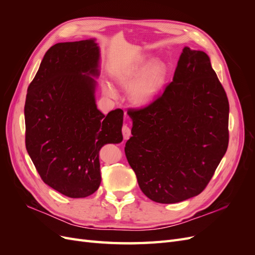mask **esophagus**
<instances>
[{
	"instance_id": "esophagus-1",
	"label": "esophagus",
	"mask_w": 255,
	"mask_h": 255,
	"mask_svg": "<svg viewBox=\"0 0 255 255\" xmlns=\"http://www.w3.org/2000/svg\"><path fill=\"white\" fill-rule=\"evenodd\" d=\"M122 134H123V138H125V140H128L130 137V128L128 126H123L122 127Z\"/></svg>"
}]
</instances>
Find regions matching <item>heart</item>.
Listing matches in <instances>:
<instances>
[{"label":"heart","mask_w":255,"mask_h":255,"mask_svg":"<svg viewBox=\"0 0 255 255\" xmlns=\"http://www.w3.org/2000/svg\"><path fill=\"white\" fill-rule=\"evenodd\" d=\"M120 87L129 90V99L137 106L151 105L163 92L168 76L164 60L153 59L150 54H140L130 63L118 68L113 74ZM103 94L112 99L118 96L110 82L102 84Z\"/></svg>","instance_id":"b5f03b06"}]
</instances>
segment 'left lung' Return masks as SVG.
Listing matches in <instances>:
<instances>
[{
  "label": "left lung",
  "mask_w": 255,
  "mask_h": 255,
  "mask_svg": "<svg viewBox=\"0 0 255 255\" xmlns=\"http://www.w3.org/2000/svg\"><path fill=\"white\" fill-rule=\"evenodd\" d=\"M229 111L210 57L185 47L161 97L128 112L133 136L125 151L146 197L177 203L206 187L228 149Z\"/></svg>",
  "instance_id": "left-lung-1"
}]
</instances>
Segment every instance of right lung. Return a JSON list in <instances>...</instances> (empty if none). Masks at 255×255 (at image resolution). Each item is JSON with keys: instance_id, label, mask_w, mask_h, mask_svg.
I'll return each mask as SVG.
<instances>
[{"instance_id": "obj_1", "label": "right lung", "mask_w": 255, "mask_h": 255, "mask_svg": "<svg viewBox=\"0 0 255 255\" xmlns=\"http://www.w3.org/2000/svg\"><path fill=\"white\" fill-rule=\"evenodd\" d=\"M100 60L95 38L56 43L45 53L27 89V153L42 181L69 198L98 190L99 152L123 139V111L105 116L97 107Z\"/></svg>"}]
</instances>
